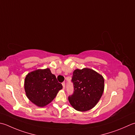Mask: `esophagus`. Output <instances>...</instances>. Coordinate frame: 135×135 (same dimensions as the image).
I'll list each match as a JSON object with an SVG mask.
<instances>
[{
  "mask_svg": "<svg viewBox=\"0 0 135 135\" xmlns=\"http://www.w3.org/2000/svg\"><path fill=\"white\" fill-rule=\"evenodd\" d=\"M62 85L63 89H65V82H63V83H62Z\"/></svg>",
  "mask_w": 135,
  "mask_h": 135,
  "instance_id": "34e87169",
  "label": "esophagus"
}]
</instances>
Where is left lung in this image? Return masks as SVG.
<instances>
[{"label": "left lung", "instance_id": "1", "mask_svg": "<svg viewBox=\"0 0 135 135\" xmlns=\"http://www.w3.org/2000/svg\"><path fill=\"white\" fill-rule=\"evenodd\" d=\"M71 82L74 92L68 97V101L72 107L84 112L95 106L104 92L103 76L89 68L76 69L73 72Z\"/></svg>", "mask_w": 135, "mask_h": 135}]
</instances>
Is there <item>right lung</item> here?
<instances>
[{"mask_svg": "<svg viewBox=\"0 0 135 135\" xmlns=\"http://www.w3.org/2000/svg\"><path fill=\"white\" fill-rule=\"evenodd\" d=\"M62 85L49 68L32 71L26 75L25 89L31 102L43 107L51 102Z\"/></svg>", "mask_w": 135, "mask_h": 135, "instance_id": "1", "label": "right lung"}]
</instances>
